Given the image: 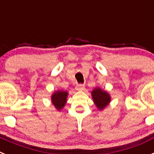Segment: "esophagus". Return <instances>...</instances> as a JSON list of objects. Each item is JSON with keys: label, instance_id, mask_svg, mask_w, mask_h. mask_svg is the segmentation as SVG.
<instances>
[{"label": "esophagus", "instance_id": "esophagus-1", "mask_svg": "<svg viewBox=\"0 0 154 154\" xmlns=\"http://www.w3.org/2000/svg\"><path fill=\"white\" fill-rule=\"evenodd\" d=\"M76 89L77 90H84L85 89V85L83 84H78L76 85Z\"/></svg>", "mask_w": 154, "mask_h": 154}]
</instances>
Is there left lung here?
<instances>
[{
  "label": "left lung",
  "mask_w": 154,
  "mask_h": 154,
  "mask_svg": "<svg viewBox=\"0 0 154 154\" xmlns=\"http://www.w3.org/2000/svg\"><path fill=\"white\" fill-rule=\"evenodd\" d=\"M94 103L99 109H103L110 102V96L106 92L103 91L99 88H96L92 92Z\"/></svg>",
  "instance_id": "obj_1"
}]
</instances>
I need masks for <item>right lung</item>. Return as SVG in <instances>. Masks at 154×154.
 <instances>
[{
  "label": "right lung",
  "mask_w": 154,
  "mask_h": 154,
  "mask_svg": "<svg viewBox=\"0 0 154 154\" xmlns=\"http://www.w3.org/2000/svg\"><path fill=\"white\" fill-rule=\"evenodd\" d=\"M68 92L63 91H58L51 96V101L57 109L60 110L66 103Z\"/></svg>",
  "instance_id": "add662e5"
}]
</instances>
